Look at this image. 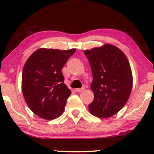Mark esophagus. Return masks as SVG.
I'll use <instances>...</instances> for the list:
<instances>
[{
	"mask_svg": "<svg viewBox=\"0 0 154 154\" xmlns=\"http://www.w3.org/2000/svg\"><path fill=\"white\" fill-rule=\"evenodd\" d=\"M85 90V88H75V89L74 90L75 92H82V91H83V90Z\"/></svg>",
	"mask_w": 154,
	"mask_h": 154,
	"instance_id": "1",
	"label": "esophagus"
}]
</instances>
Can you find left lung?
Segmentation results:
<instances>
[{
    "label": "left lung",
    "mask_w": 154,
    "mask_h": 154,
    "mask_svg": "<svg viewBox=\"0 0 154 154\" xmlns=\"http://www.w3.org/2000/svg\"><path fill=\"white\" fill-rule=\"evenodd\" d=\"M92 73L90 88L94 100L89 104L90 112L107 119L117 113L126 104L132 88L130 63L119 48L110 44L86 50Z\"/></svg>",
    "instance_id": "left-lung-1"
}]
</instances>
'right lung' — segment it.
Listing matches in <instances>:
<instances>
[{"label":"right lung","instance_id":"add662e5","mask_svg":"<svg viewBox=\"0 0 154 154\" xmlns=\"http://www.w3.org/2000/svg\"><path fill=\"white\" fill-rule=\"evenodd\" d=\"M75 50L40 48L26 60L22 90L27 105L38 116L52 120L64 112L71 92L64 84L62 69Z\"/></svg>","mask_w":154,"mask_h":154}]
</instances>
